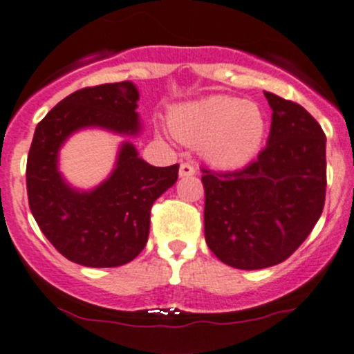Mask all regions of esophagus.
<instances>
[{"label":"esophagus","instance_id":"esophagus-1","mask_svg":"<svg viewBox=\"0 0 354 354\" xmlns=\"http://www.w3.org/2000/svg\"><path fill=\"white\" fill-rule=\"evenodd\" d=\"M194 174H197V169H195V166H192L190 162H183L180 166V178H190L194 176Z\"/></svg>","mask_w":354,"mask_h":354}]
</instances>
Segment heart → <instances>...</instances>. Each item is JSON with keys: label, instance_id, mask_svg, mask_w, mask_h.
<instances>
[{"label": "heart", "instance_id": "heart-1", "mask_svg": "<svg viewBox=\"0 0 354 354\" xmlns=\"http://www.w3.org/2000/svg\"><path fill=\"white\" fill-rule=\"evenodd\" d=\"M169 123L181 142L200 145L203 159L221 169H238L252 162L267 135L262 109L230 95H210L180 106L171 113Z\"/></svg>", "mask_w": 354, "mask_h": 354}]
</instances>
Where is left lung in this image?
<instances>
[{
  "instance_id": "8db88e82",
  "label": "left lung",
  "mask_w": 354,
  "mask_h": 354,
  "mask_svg": "<svg viewBox=\"0 0 354 354\" xmlns=\"http://www.w3.org/2000/svg\"><path fill=\"white\" fill-rule=\"evenodd\" d=\"M267 145L234 173L202 169L205 241L221 262L257 270L284 262L312 233L326 202V133L296 102L263 92Z\"/></svg>"
}]
</instances>
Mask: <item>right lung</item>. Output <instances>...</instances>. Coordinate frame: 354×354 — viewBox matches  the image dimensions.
Listing matches in <instances>:
<instances>
[{"label": "right lung", "mask_w": 354, "mask_h": 354, "mask_svg": "<svg viewBox=\"0 0 354 354\" xmlns=\"http://www.w3.org/2000/svg\"><path fill=\"white\" fill-rule=\"evenodd\" d=\"M138 88L131 82L80 88L49 111L35 128L27 157L32 216L51 245L85 267H118L144 250L151 209L178 180L180 166L156 167L123 142L111 174L92 190H78L59 173V149L84 128L140 133Z\"/></svg>", "instance_id": "add662e5"}]
</instances>
